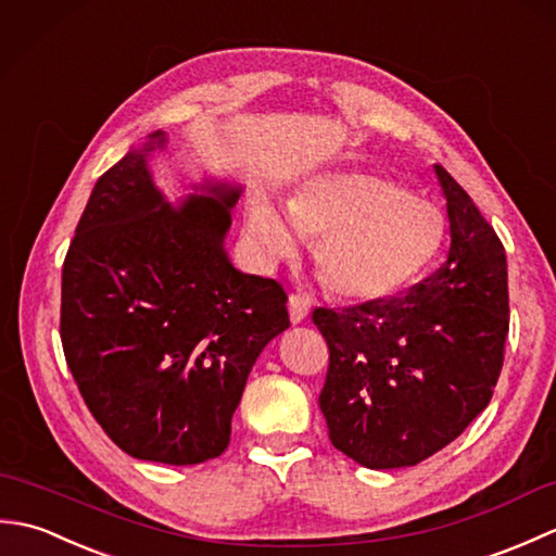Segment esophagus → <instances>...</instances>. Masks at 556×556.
<instances>
[{
  "mask_svg": "<svg viewBox=\"0 0 556 556\" xmlns=\"http://www.w3.org/2000/svg\"><path fill=\"white\" fill-rule=\"evenodd\" d=\"M308 301H305L303 296H299V293H291L289 296V317L293 325H299L305 320V315H308Z\"/></svg>",
  "mask_w": 556,
  "mask_h": 556,
  "instance_id": "34e87169",
  "label": "esophagus"
}]
</instances>
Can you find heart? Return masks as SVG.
<instances>
[{"label": "heart", "mask_w": 556, "mask_h": 556, "mask_svg": "<svg viewBox=\"0 0 556 556\" xmlns=\"http://www.w3.org/2000/svg\"><path fill=\"white\" fill-rule=\"evenodd\" d=\"M287 212L303 239H315L313 257L329 291L351 301L387 299L408 287L444 239L440 210L365 172L308 179L289 198ZM290 225L265 195L248 200L245 243L260 265L293 253L296 232Z\"/></svg>", "instance_id": "heart-1"}]
</instances>
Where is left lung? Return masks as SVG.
Wrapping results in <instances>:
<instances>
[{
	"label": "left lung",
	"mask_w": 556,
	"mask_h": 556,
	"mask_svg": "<svg viewBox=\"0 0 556 556\" xmlns=\"http://www.w3.org/2000/svg\"><path fill=\"white\" fill-rule=\"evenodd\" d=\"M452 248L440 269L349 308H315L329 349L320 410L329 440L365 468L430 458L488 408L509 334L500 236L437 164Z\"/></svg>",
	"instance_id": "1"
}]
</instances>
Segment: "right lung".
<instances>
[{
	"label": "right lung",
	"instance_id": "1",
	"mask_svg": "<svg viewBox=\"0 0 556 556\" xmlns=\"http://www.w3.org/2000/svg\"><path fill=\"white\" fill-rule=\"evenodd\" d=\"M104 172L62 269L59 334L92 418L128 456L169 466L217 458L260 351L289 327L279 281L224 253L239 188L207 184L164 203L148 152Z\"/></svg>",
	"mask_w": 556,
	"mask_h": 556
}]
</instances>
